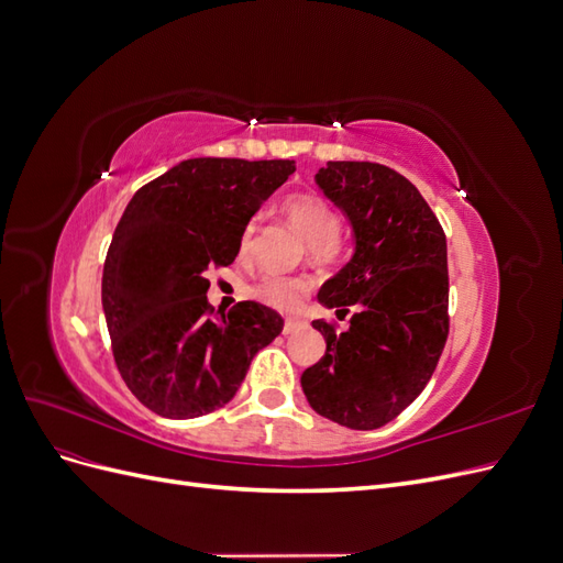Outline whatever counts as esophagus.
<instances>
[{
  "mask_svg": "<svg viewBox=\"0 0 563 563\" xmlns=\"http://www.w3.org/2000/svg\"><path fill=\"white\" fill-rule=\"evenodd\" d=\"M302 327H305L302 319H286V323H284V335H294V333H298Z\"/></svg>",
  "mask_w": 563,
  "mask_h": 563,
  "instance_id": "1",
  "label": "esophagus"
}]
</instances>
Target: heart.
<instances>
[{
  "instance_id": "obj_1",
  "label": "heart",
  "mask_w": 563,
  "mask_h": 563,
  "mask_svg": "<svg viewBox=\"0 0 563 563\" xmlns=\"http://www.w3.org/2000/svg\"><path fill=\"white\" fill-rule=\"evenodd\" d=\"M282 211L288 223H291V228L308 242V251L312 253V258H317L319 263H331L338 258L340 251H343V242H340V236L335 232V211L331 209V203H327L317 195H294L282 203ZM251 236L253 225H249L242 234V255L249 253ZM308 294V277L275 275V272H269V275H265L253 286V296L261 298L265 305L279 312L298 310Z\"/></svg>"
}]
</instances>
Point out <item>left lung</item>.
I'll return each mask as SVG.
<instances>
[{
  "label": "left lung",
  "instance_id": "8db88e82",
  "mask_svg": "<svg viewBox=\"0 0 563 563\" xmlns=\"http://www.w3.org/2000/svg\"><path fill=\"white\" fill-rule=\"evenodd\" d=\"M319 190L347 218L352 258L321 284L317 300L345 317L321 360L302 371L310 406L350 430H378L430 383L449 335L446 234L418 187L371 162H329Z\"/></svg>",
  "mask_w": 563,
  "mask_h": 563
}]
</instances>
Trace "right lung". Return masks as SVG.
Returning a JSON list of instances; mask_svg holds the SVG:
<instances>
[{"label":"right lung","instance_id":"right-lung-1","mask_svg":"<svg viewBox=\"0 0 563 563\" xmlns=\"http://www.w3.org/2000/svg\"><path fill=\"white\" fill-rule=\"evenodd\" d=\"M294 172L288 159L197 157L131 197L103 267V312L117 368L150 411L187 420L225 406L282 333L261 302L216 312L203 272L236 258L249 220Z\"/></svg>","mask_w":563,"mask_h":563}]
</instances>
